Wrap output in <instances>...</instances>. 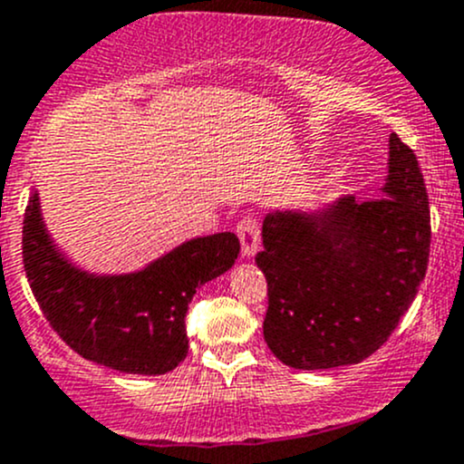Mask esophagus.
<instances>
[{
    "mask_svg": "<svg viewBox=\"0 0 464 464\" xmlns=\"http://www.w3.org/2000/svg\"><path fill=\"white\" fill-rule=\"evenodd\" d=\"M237 237H240L242 253L246 257H253L260 248V224L256 218H242L237 222Z\"/></svg>",
    "mask_w": 464,
    "mask_h": 464,
    "instance_id": "obj_1",
    "label": "esophagus"
}]
</instances>
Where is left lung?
<instances>
[{"label":"left lung","instance_id":"1","mask_svg":"<svg viewBox=\"0 0 464 464\" xmlns=\"http://www.w3.org/2000/svg\"><path fill=\"white\" fill-rule=\"evenodd\" d=\"M256 265L269 285L265 340L294 369L358 364L387 343L425 280L431 224L420 167L389 135L380 198L273 211Z\"/></svg>","mask_w":464,"mask_h":464}]
</instances>
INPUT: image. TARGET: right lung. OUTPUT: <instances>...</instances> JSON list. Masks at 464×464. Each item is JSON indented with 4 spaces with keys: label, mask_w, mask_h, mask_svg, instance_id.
<instances>
[{
    "label": "right lung",
    "mask_w": 464,
    "mask_h": 464,
    "mask_svg": "<svg viewBox=\"0 0 464 464\" xmlns=\"http://www.w3.org/2000/svg\"><path fill=\"white\" fill-rule=\"evenodd\" d=\"M22 251L39 309L68 347L115 372L162 375L187 358L184 320L195 289L236 265L240 240L228 231L195 237L135 273L97 276L55 246L35 191Z\"/></svg>",
    "instance_id": "obj_1"
}]
</instances>
